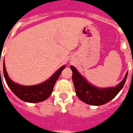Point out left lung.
Segmentation results:
<instances>
[{
  "label": "left lung",
  "mask_w": 133,
  "mask_h": 133,
  "mask_svg": "<svg viewBox=\"0 0 133 133\" xmlns=\"http://www.w3.org/2000/svg\"><path fill=\"white\" fill-rule=\"evenodd\" d=\"M70 68L77 96L82 101L92 105H101L111 101L123 88L128 75L127 72L123 80L116 87L99 89L89 84L74 67L71 65Z\"/></svg>",
  "instance_id": "8db88e82"
}]
</instances>
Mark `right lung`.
I'll return each mask as SVG.
<instances>
[{"label":"right lung","instance_id":"1","mask_svg":"<svg viewBox=\"0 0 133 133\" xmlns=\"http://www.w3.org/2000/svg\"><path fill=\"white\" fill-rule=\"evenodd\" d=\"M65 68V65L60 68L49 80L44 83L30 87L19 85L18 84L13 82L8 76L4 62H3V74L8 87L17 97L25 102L38 103L44 101L51 95L53 92L55 84L61 74L62 70Z\"/></svg>","mask_w":133,"mask_h":133}]
</instances>
